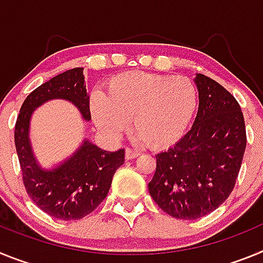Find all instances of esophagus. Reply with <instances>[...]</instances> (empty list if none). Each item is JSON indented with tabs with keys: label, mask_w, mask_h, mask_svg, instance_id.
<instances>
[{
	"label": "esophagus",
	"mask_w": 263,
	"mask_h": 263,
	"mask_svg": "<svg viewBox=\"0 0 263 263\" xmlns=\"http://www.w3.org/2000/svg\"><path fill=\"white\" fill-rule=\"evenodd\" d=\"M138 155L139 153L136 152V150H133V148L126 147V150H125V157H126V159H134V158H137Z\"/></svg>",
	"instance_id": "34e87169"
}]
</instances>
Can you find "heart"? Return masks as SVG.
<instances>
[{
	"mask_svg": "<svg viewBox=\"0 0 263 263\" xmlns=\"http://www.w3.org/2000/svg\"><path fill=\"white\" fill-rule=\"evenodd\" d=\"M197 90L191 80L168 75L126 72L109 79L105 93L90 96V115L109 136L127 129L130 118L141 138L155 148L178 141L194 117Z\"/></svg>",
	"mask_w": 263,
	"mask_h": 263,
	"instance_id": "obj_1",
	"label": "heart"
}]
</instances>
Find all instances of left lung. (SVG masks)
Instances as JSON below:
<instances>
[{
	"mask_svg": "<svg viewBox=\"0 0 263 263\" xmlns=\"http://www.w3.org/2000/svg\"><path fill=\"white\" fill-rule=\"evenodd\" d=\"M199 109L191 130L155 155L148 192L160 210L180 220H196L217 210L233 191L246 147L240 104L217 81L195 78Z\"/></svg>",
	"mask_w": 263,
	"mask_h": 263,
	"instance_id": "8db88e82",
	"label": "left lung"
}]
</instances>
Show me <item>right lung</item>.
<instances>
[{"label":"right lung","mask_w":263,"mask_h":263,"mask_svg":"<svg viewBox=\"0 0 263 263\" xmlns=\"http://www.w3.org/2000/svg\"><path fill=\"white\" fill-rule=\"evenodd\" d=\"M57 99L72 103L85 121L90 120L83 68L68 69L32 90L21 106L14 142L23 184L34 204L51 217L66 221L80 220L103 203L116 170L124 164L125 150L106 152L84 139L63 163L50 170L42 168L30 143V121L36 108Z\"/></svg>","instance_id":"add662e5"}]
</instances>
